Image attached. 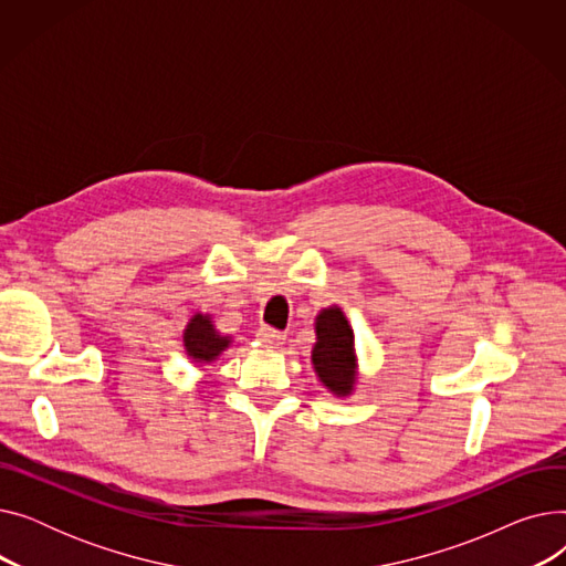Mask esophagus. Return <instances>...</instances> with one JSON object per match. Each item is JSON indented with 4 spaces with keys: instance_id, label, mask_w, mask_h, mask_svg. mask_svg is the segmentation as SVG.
I'll list each match as a JSON object with an SVG mask.
<instances>
[{
    "instance_id": "1",
    "label": "esophagus",
    "mask_w": 566,
    "mask_h": 566,
    "mask_svg": "<svg viewBox=\"0 0 566 566\" xmlns=\"http://www.w3.org/2000/svg\"><path fill=\"white\" fill-rule=\"evenodd\" d=\"M256 337L263 342V344H280L282 339H284V335L280 333V331H275V328H263L256 333Z\"/></svg>"
}]
</instances>
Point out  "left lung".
Masks as SVG:
<instances>
[{"label": "left lung", "instance_id": "8db88e82", "mask_svg": "<svg viewBox=\"0 0 566 566\" xmlns=\"http://www.w3.org/2000/svg\"><path fill=\"white\" fill-rule=\"evenodd\" d=\"M316 344L312 346V365L318 380L335 397H348L358 382V355L355 335L342 307H325L314 318Z\"/></svg>", "mask_w": 566, "mask_h": 566}]
</instances>
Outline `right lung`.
I'll return each instance as SVG.
<instances>
[{"label": "right lung", "instance_id": "right-lung-1", "mask_svg": "<svg viewBox=\"0 0 566 566\" xmlns=\"http://www.w3.org/2000/svg\"><path fill=\"white\" fill-rule=\"evenodd\" d=\"M231 337L229 335H222L216 323L211 318V314H201L197 312L184 331V346H186V353L188 358L203 367V365H211L216 363L220 355L231 346Z\"/></svg>", "mask_w": 566, "mask_h": 566}]
</instances>
